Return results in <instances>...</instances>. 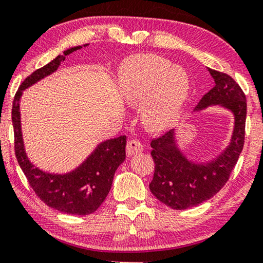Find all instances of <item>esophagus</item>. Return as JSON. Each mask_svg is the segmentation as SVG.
<instances>
[{
  "label": "esophagus",
  "instance_id": "34e87169",
  "mask_svg": "<svg viewBox=\"0 0 263 263\" xmlns=\"http://www.w3.org/2000/svg\"><path fill=\"white\" fill-rule=\"evenodd\" d=\"M142 149H143L142 143L138 141V140H130V141H128V143H127V156L128 157L135 156V154H138V153H141Z\"/></svg>",
  "mask_w": 263,
  "mask_h": 263
}]
</instances>
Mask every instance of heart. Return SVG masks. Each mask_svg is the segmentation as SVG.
Listing matches in <instances>:
<instances>
[{"label":"heart","instance_id":"b5f03b06","mask_svg":"<svg viewBox=\"0 0 263 263\" xmlns=\"http://www.w3.org/2000/svg\"><path fill=\"white\" fill-rule=\"evenodd\" d=\"M189 75L184 68L156 55L129 61L121 77L125 102L141 104V116L151 130H161L178 117L188 99Z\"/></svg>","mask_w":263,"mask_h":263}]
</instances>
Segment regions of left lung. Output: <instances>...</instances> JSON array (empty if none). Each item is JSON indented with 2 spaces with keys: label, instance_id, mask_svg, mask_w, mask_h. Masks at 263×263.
Wrapping results in <instances>:
<instances>
[{
  "label": "left lung",
  "instance_id": "left-lung-1",
  "mask_svg": "<svg viewBox=\"0 0 263 263\" xmlns=\"http://www.w3.org/2000/svg\"><path fill=\"white\" fill-rule=\"evenodd\" d=\"M208 71L214 79V87L202 97L195 111L219 105L231 111L235 125L229 146L214 159L194 163L179 149L176 130L152 140L154 175L149 190L160 202L172 210L195 207L213 197L229 181L231 171L243 149L246 135L247 99L239 85L221 71Z\"/></svg>",
  "mask_w": 263,
  "mask_h": 263
}]
</instances>
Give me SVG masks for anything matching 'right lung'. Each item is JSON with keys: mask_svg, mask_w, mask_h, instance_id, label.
Instances as JSON below:
<instances>
[{"mask_svg": "<svg viewBox=\"0 0 263 263\" xmlns=\"http://www.w3.org/2000/svg\"><path fill=\"white\" fill-rule=\"evenodd\" d=\"M85 44L84 46H87ZM74 46L66 50L46 66L25 79L14 97L12 121L14 127V148L21 170L37 196L49 207L67 214L87 215L98 210L109 194L117 167L125 159L127 138L118 136L99 143L85 161L67 174H51L35 167L27 158L21 132L20 99L25 89L52 74L69 53L81 49Z\"/></svg>", "mask_w": 263, "mask_h": 263, "instance_id": "obj_1", "label": "right lung"}]
</instances>
